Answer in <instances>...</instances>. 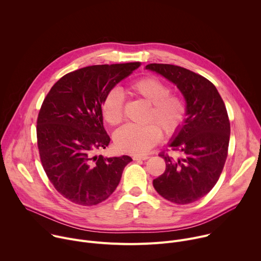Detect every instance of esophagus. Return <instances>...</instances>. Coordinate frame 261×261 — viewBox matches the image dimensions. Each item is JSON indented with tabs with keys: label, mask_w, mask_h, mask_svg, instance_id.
<instances>
[{
	"label": "esophagus",
	"mask_w": 261,
	"mask_h": 261,
	"mask_svg": "<svg viewBox=\"0 0 261 261\" xmlns=\"http://www.w3.org/2000/svg\"><path fill=\"white\" fill-rule=\"evenodd\" d=\"M148 159V156H141V155H136V156H133V160L135 161H138V160H146Z\"/></svg>",
	"instance_id": "esophagus-1"
}]
</instances>
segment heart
Here are the masks:
<instances>
[{
    "mask_svg": "<svg viewBox=\"0 0 261 261\" xmlns=\"http://www.w3.org/2000/svg\"><path fill=\"white\" fill-rule=\"evenodd\" d=\"M127 92L150 104L144 126L126 125L115 134L118 150L128 154H145L162 138V128L166 136L175 135L187 119V103L176 93H170V87L161 79L145 75L130 83ZM101 114L106 124L111 127L124 120V97L118 89H110L101 102ZM154 121L156 124L150 123Z\"/></svg>",
    "mask_w": 261,
    "mask_h": 261,
    "instance_id": "heart-1",
    "label": "heart"
}]
</instances>
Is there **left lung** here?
I'll return each mask as SVG.
<instances>
[{"instance_id": "8db88e82", "label": "left lung", "mask_w": 261, "mask_h": 261, "mask_svg": "<svg viewBox=\"0 0 261 261\" xmlns=\"http://www.w3.org/2000/svg\"><path fill=\"white\" fill-rule=\"evenodd\" d=\"M176 85L187 102V119L169 146L182 158L174 160L165 152L163 174L153 180L156 191L165 199L187 204L206 195L224 167L230 137L227 110L216 87L205 77L170 64H148Z\"/></svg>"}]
</instances>
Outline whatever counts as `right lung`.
Listing matches in <instances>:
<instances>
[{"instance_id": "right-lung-1", "label": "right lung", "mask_w": 261, "mask_h": 261, "mask_svg": "<svg viewBox=\"0 0 261 261\" xmlns=\"http://www.w3.org/2000/svg\"><path fill=\"white\" fill-rule=\"evenodd\" d=\"M139 66L134 62L75 70L60 79L44 98L37 119V144L48 179L66 199L96 205L118 187L132 159L95 155L110 141L101 102L107 91Z\"/></svg>"}]
</instances>
